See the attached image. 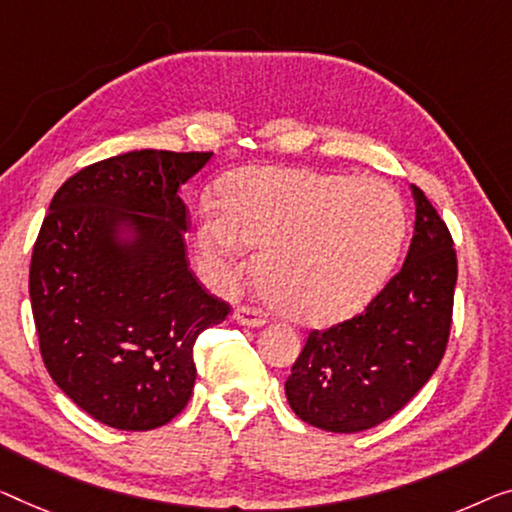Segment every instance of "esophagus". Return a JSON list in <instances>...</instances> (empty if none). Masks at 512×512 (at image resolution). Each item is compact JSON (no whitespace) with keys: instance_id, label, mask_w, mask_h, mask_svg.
Returning <instances> with one entry per match:
<instances>
[{"instance_id":"1","label":"esophagus","mask_w":512,"mask_h":512,"mask_svg":"<svg viewBox=\"0 0 512 512\" xmlns=\"http://www.w3.org/2000/svg\"><path fill=\"white\" fill-rule=\"evenodd\" d=\"M234 322L243 326H264L266 315L259 308H253V305H239L234 310Z\"/></svg>"}]
</instances>
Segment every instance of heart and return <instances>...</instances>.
<instances>
[{
	"label": "heart",
	"mask_w": 512,
	"mask_h": 512,
	"mask_svg": "<svg viewBox=\"0 0 512 512\" xmlns=\"http://www.w3.org/2000/svg\"><path fill=\"white\" fill-rule=\"evenodd\" d=\"M195 230L204 276L232 287L246 246L262 250L257 282L266 301L294 322L331 326L354 317L384 287L400 255L404 211L375 177L289 167H243L218 188Z\"/></svg>",
	"instance_id": "heart-1"
}]
</instances>
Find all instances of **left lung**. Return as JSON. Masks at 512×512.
<instances>
[{
	"label": "left lung",
	"mask_w": 512,
	"mask_h": 512,
	"mask_svg": "<svg viewBox=\"0 0 512 512\" xmlns=\"http://www.w3.org/2000/svg\"><path fill=\"white\" fill-rule=\"evenodd\" d=\"M414 236L402 269L361 315L310 331L285 381L289 407L326 432L384 423L427 384L453 322V236L418 186Z\"/></svg>",
	"instance_id": "left-lung-1"
}]
</instances>
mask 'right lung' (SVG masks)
<instances>
[{
    "instance_id": "obj_1",
    "label": "right lung",
    "mask_w": 512,
    "mask_h": 512,
    "mask_svg": "<svg viewBox=\"0 0 512 512\" xmlns=\"http://www.w3.org/2000/svg\"><path fill=\"white\" fill-rule=\"evenodd\" d=\"M211 156L128 151L52 197L29 266L38 345L55 384L98 423H170L193 395L197 335L230 315L183 246L179 190Z\"/></svg>"
}]
</instances>
